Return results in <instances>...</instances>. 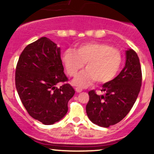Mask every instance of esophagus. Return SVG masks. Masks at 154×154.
<instances>
[{
	"mask_svg": "<svg viewBox=\"0 0 154 154\" xmlns=\"http://www.w3.org/2000/svg\"><path fill=\"white\" fill-rule=\"evenodd\" d=\"M75 91L77 92H81L82 91V89L79 88V87H76V88H75Z\"/></svg>",
	"mask_w": 154,
	"mask_h": 154,
	"instance_id": "obj_1",
	"label": "esophagus"
}]
</instances>
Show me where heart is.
I'll use <instances>...</instances> for the list:
<instances>
[{
	"label": "heart",
	"instance_id": "b5f03b06",
	"mask_svg": "<svg viewBox=\"0 0 154 154\" xmlns=\"http://www.w3.org/2000/svg\"><path fill=\"white\" fill-rule=\"evenodd\" d=\"M62 62L71 77L78 74L86 63L87 69L72 81L75 86L86 88L96 81L101 84L112 81L121 67L122 55L119 50L106 43L88 42L81 45L76 51L66 50Z\"/></svg>",
	"mask_w": 154,
	"mask_h": 154
}]
</instances>
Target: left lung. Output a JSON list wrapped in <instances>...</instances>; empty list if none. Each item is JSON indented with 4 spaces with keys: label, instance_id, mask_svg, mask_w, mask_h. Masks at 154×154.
<instances>
[{
    "label": "left lung",
    "instance_id": "1",
    "mask_svg": "<svg viewBox=\"0 0 154 154\" xmlns=\"http://www.w3.org/2000/svg\"><path fill=\"white\" fill-rule=\"evenodd\" d=\"M126 58L120 73L102 86L103 95H97L94 90L89 92L87 116L92 123L102 127L120 122L133 106L140 91L142 72L138 55L133 49H128Z\"/></svg>",
    "mask_w": 154,
    "mask_h": 154
}]
</instances>
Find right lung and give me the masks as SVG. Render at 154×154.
I'll list each match as a JSON object with an SVG mask.
<instances>
[{"label": "right lung", "instance_id": "obj_1", "mask_svg": "<svg viewBox=\"0 0 154 154\" xmlns=\"http://www.w3.org/2000/svg\"><path fill=\"white\" fill-rule=\"evenodd\" d=\"M64 73L60 48L42 37L25 47L19 57L15 85L19 97L31 117L45 125L54 124L68 112L75 90Z\"/></svg>", "mask_w": 154, "mask_h": 154}]
</instances>
